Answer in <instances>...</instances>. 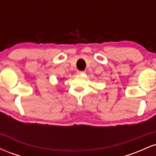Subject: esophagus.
<instances>
[{"label": "esophagus", "instance_id": "obj_1", "mask_svg": "<svg viewBox=\"0 0 156 156\" xmlns=\"http://www.w3.org/2000/svg\"><path fill=\"white\" fill-rule=\"evenodd\" d=\"M77 73H78V74H83V73H85V72H84V71H78V72H77Z\"/></svg>", "mask_w": 156, "mask_h": 156}]
</instances>
